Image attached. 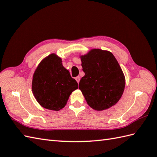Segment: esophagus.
<instances>
[{
  "instance_id": "obj_1",
  "label": "esophagus",
  "mask_w": 157,
  "mask_h": 157,
  "mask_svg": "<svg viewBox=\"0 0 157 157\" xmlns=\"http://www.w3.org/2000/svg\"><path fill=\"white\" fill-rule=\"evenodd\" d=\"M75 80H76V81H77L78 83H79V80H80V77H79V76H77V77L75 78Z\"/></svg>"
}]
</instances>
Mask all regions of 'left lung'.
<instances>
[{"mask_svg":"<svg viewBox=\"0 0 157 157\" xmlns=\"http://www.w3.org/2000/svg\"><path fill=\"white\" fill-rule=\"evenodd\" d=\"M79 57L85 75L79 88L87 104L97 111L114 105L122 96L126 80L114 55L106 50L92 49Z\"/></svg>","mask_w":157,"mask_h":157,"instance_id":"left-lung-1","label":"left lung"}]
</instances>
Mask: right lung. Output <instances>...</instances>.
<instances>
[{"instance_id":"right-lung-1","label":"right lung","mask_w":157,"mask_h":157,"mask_svg":"<svg viewBox=\"0 0 157 157\" xmlns=\"http://www.w3.org/2000/svg\"><path fill=\"white\" fill-rule=\"evenodd\" d=\"M78 88L77 82L56 53L40 62L33 76V94L37 102L48 110L59 111L63 108L71 94Z\"/></svg>"}]
</instances>
